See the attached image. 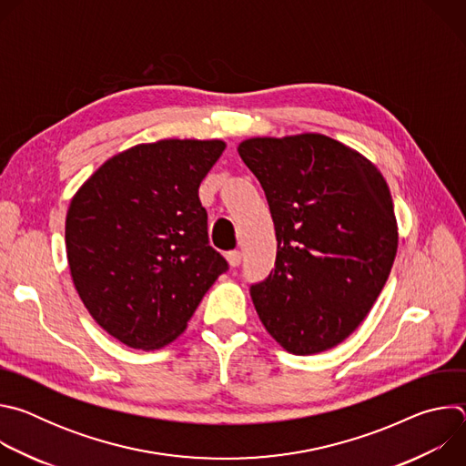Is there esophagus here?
Returning a JSON list of instances; mask_svg holds the SVG:
<instances>
[{"mask_svg": "<svg viewBox=\"0 0 466 466\" xmlns=\"http://www.w3.org/2000/svg\"><path fill=\"white\" fill-rule=\"evenodd\" d=\"M227 259L230 263V268H238V265L241 263V252L239 250H230V252H227Z\"/></svg>", "mask_w": 466, "mask_h": 466, "instance_id": "34e87169", "label": "esophagus"}]
</instances>
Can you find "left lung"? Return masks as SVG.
Here are the masks:
<instances>
[{
    "instance_id": "8db88e82",
    "label": "left lung",
    "mask_w": 466,
    "mask_h": 466,
    "mask_svg": "<svg viewBox=\"0 0 466 466\" xmlns=\"http://www.w3.org/2000/svg\"><path fill=\"white\" fill-rule=\"evenodd\" d=\"M238 153L268 197L279 241L275 269L250 286L263 326L293 354L339 345L369 315L396 256L381 173L311 132L250 138Z\"/></svg>"
}]
</instances>
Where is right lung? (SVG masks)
Wrapping results in <instances>:
<instances>
[{
  "label": "right lung",
  "instance_id": "right-lung-1",
  "mask_svg": "<svg viewBox=\"0 0 466 466\" xmlns=\"http://www.w3.org/2000/svg\"><path fill=\"white\" fill-rule=\"evenodd\" d=\"M221 140H160L106 160L76 193L66 252L76 289L112 338L153 350L177 339L227 259L210 247L198 186Z\"/></svg>",
  "mask_w": 466,
  "mask_h": 466
}]
</instances>
